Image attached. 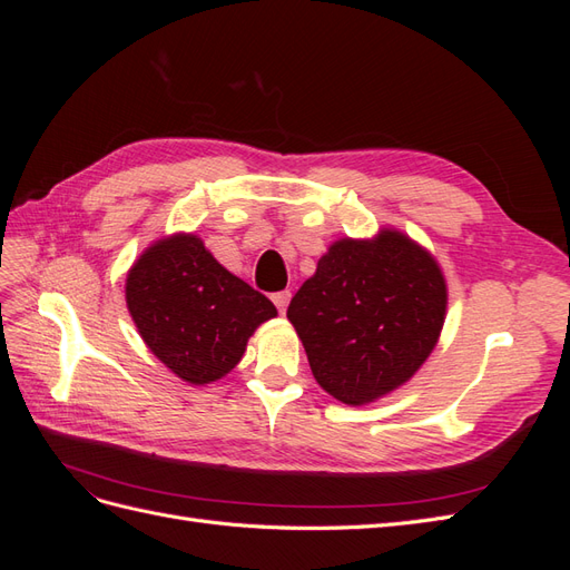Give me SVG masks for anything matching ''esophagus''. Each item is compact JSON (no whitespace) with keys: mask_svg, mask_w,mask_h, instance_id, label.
<instances>
[{"mask_svg":"<svg viewBox=\"0 0 570 570\" xmlns=\"http://www.w3.org/2000/svg\"><path fill=\"white\" fill-rule=\"evenodd\" d=\"M289 299H292V295H289L287 289H285V292H275V295H273V304L278 306V312H281V314H285V308H287Z\"/></svg>","mask_w":570,"mask_h":570,"instance_id":"esophagus-1","label":"esophagus"}]
</instances>
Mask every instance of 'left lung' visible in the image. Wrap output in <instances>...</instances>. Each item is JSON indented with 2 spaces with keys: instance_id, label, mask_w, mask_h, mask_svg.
I'll return each instance as SVG.
<instances>
[{
  "instance_id": "left-lung-1",
  "label": "left lung",
  "mask_w": 570,
  "mask_h": 570,
  "mask_svg": "<svg viewBox=\"0 0 570 570\" xmlns=\"http://www.w3.org/2000/svg\"><path fill=\"white\" fill-rule=\"evenodd\" d=\"M444 316L438 258L394 228L335 239L287 306L316 383L350 406L409 383L435 350Z\"/></svg>"
}]
</instances>
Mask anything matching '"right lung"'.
Masks as SVG:
<instances>
[{
  "label": "right lung",
  "instance_id": "right-lung-1",
  "mask_svg": "<svg viewBox=\"0 0 570 570\" xmlns=\"http://www.w3.org/2000/svg\"><path fill=\"white\" fill-rule=\"evenodd\" d=\"M126 304L137 333L170 373L189 385H209L243 358L262 323L278 316L195 233L151 243L128 271Z\"/></svg>",
  "mask_w": 570,
  "mask_h": 570
}]
</instances>
